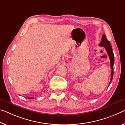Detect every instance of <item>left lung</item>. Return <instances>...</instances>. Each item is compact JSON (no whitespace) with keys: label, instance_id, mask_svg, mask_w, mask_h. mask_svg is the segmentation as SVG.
Returning a JSON list of instances; mask_svg holds the SVG:
<instances>
[{"label":"left lung","instance_id":"8db88e82","mask_svg":"<svg viewBox=\"0 0 125 125\" xmlns=\"http://www.w3.org/2000/svg\"><path fill=\"white\" fill-rule=\"evenodd\" d=\"M99 45L101 47H104L105 48L107 52L108 53V55L109 56V58L110 59V65H111V80L110 82V84L109 86L111 84L112 82L113 76H114V54L113 53L112 49V45L111 44L110 42H109L106 38V35L104 34L102 36L101 42L99 44Z\"/></svg>","mask_w":125,"mask_h":125}]
</instances>
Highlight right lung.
I'll return each instance as SVG.
<instances>
[{
	"label": "right lung",
	"instance_id": "1",
	"mask_svg": "<svg viewBox=\"0 0 125 125\" xmlns=\"http://www.w3.org/2000/svg\"><path fill=\"white\" fill-rule=\"evenodd\" d=\"M28 99H34V98L33 97H29V98H27Z\"/></svg>",
	"mask_w": 125,
	"mask_h": 125
}]
</instances>
